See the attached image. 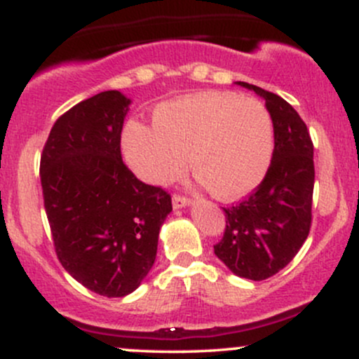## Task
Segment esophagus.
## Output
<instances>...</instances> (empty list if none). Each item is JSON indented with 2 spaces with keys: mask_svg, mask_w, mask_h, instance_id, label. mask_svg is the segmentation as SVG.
Wrapping results in <instances>:
<instances>
[{
  "mask_svg": "<svg viewBox=\"0 0 359 359\" xmlns=\"http://www.w3.org/2000/svg\"><path fill=\"white\" fill-rule=\"evenodd\" d=\"M172 204H173V208H175V210H180V208L189 206V204H191V199L184 198V196H173Z\"/></svg>",
  "mask_w": 359,
  "mask_h": 359,
  "instance_id": "obj_1",
  "label": "esophagus"
}]
</instances>
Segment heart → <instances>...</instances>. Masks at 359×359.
Returning <instances> with one entry per match:
<instances>
[{
    "label": "heart",
    "instance_id": "obj_1",
    "mask_svg": "<svg viewBox=\"0 0 359 359\" xmlns=\"http://www.w3.org/2000/svg\"><path fill=\"white\" fill-rule=\"evenodd\" d=\"M153 126L131 121L122 149L144 182L179 179L191 155L192 173L218 199H237L259 186L273 156V121L261 100L203 92L165 102Z\"/></svg>",
    "mask_w": 359,
    "mask_h": 359
}]
</instances>
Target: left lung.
Listing matches in <instances>:
<instances>
[{"mask_svg": "<svg viewBox=\"0 0 359 359\" xmlns=\"http://www.w3.org/2000/svg\"><path fill=\"white\" fill-rule=\"evenodd\" d=\"M266 100L274 128V151L257 189L223 208L226 226L216 257L240 278L262 281L286 267L302 249L312 224L313 143L306 124L285 98L237 81Z\"/></svg>", "mask_w": 359, "mask_h": 359, "instance_id": "8db88e82", "label": "left lung"}]
</instances>
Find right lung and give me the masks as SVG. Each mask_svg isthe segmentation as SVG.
<instances>
[{"instance_id": "add662e5", "label": "right lung", "mask_w": 359, "mask_h": 359, "mask_svg": "<svg viewBox=\"0 0 359 359\" xmlns=\"http://www.w3.org/2000/svg\"><path fill=\"white\" fill-rule=\"evenodd\" d=\"M131 100L117 90L86 98L54 122L41 156L44 208L59 262L93 293L119 298L156 259L172 198L124 165L121 133Z\"/></svg>"}]
</instances>
